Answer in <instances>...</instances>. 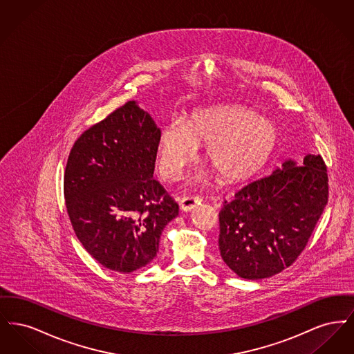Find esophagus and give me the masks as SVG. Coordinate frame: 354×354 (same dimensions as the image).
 <instances>
[{
    "label": "esophagus",
    "mask_w": 354,
    "mask_h": 354,
    "mask_svg": "<svg viewBox=\"0 0 354 354\" xmlns=\"http://www.w3.org/2000/svg\"><path fill=\"white\" fill-rule=\"evenodd\" d=\"M201 202H202V198H199V196H185L179 201V207L182 211L188 212V211L194 209L196 205H199Z\"/></svg>",
    "instance_id": "1"
}]
</instances>
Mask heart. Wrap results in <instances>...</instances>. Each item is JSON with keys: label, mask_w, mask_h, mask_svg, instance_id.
Wrapping results in <instances>:
<instances>
[{"label": "heart", "mask_w": 354, "mask_h": 354, "mask_svg": "<svg viewBox=\"0 0 354 354\" xmlns=\"http://www.w3.org/2000/svg\"><path fill=\"white\" fill-rule=\"evenodd\" d=\"M225 182H239L261 169L276 149L277 133L268 119L239 104L194 110L180 123L172 120L159 133L156 167L160 178L176 180L196 159L198 146Z\"/></svg>", "instance_id": "obj_1"}]
</instances>
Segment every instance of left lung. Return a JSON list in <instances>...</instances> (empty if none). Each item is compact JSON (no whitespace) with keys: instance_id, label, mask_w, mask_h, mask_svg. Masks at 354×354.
Instances as JSON below:
<instances>
[{"instance_id":"left-lung-1","label":"left lung","mask_w":354,"mask_h":354,"mask_svg":"<svg viewBox=\"0 0 354 354\" xmlns=\"http://www.w3.org/2000/svg\"><path fill=\"white\" fill-rule=\"evenodd\" d=\"M326 166L308 153L270 176L254 180L224 202L219 214V250L239 277L267 279L292 266L303 252L329 195Z\"/></svg>"}]
</instances>
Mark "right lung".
Segmentation results:
<instances>
[{
    "instance_id": "right-lung-1",
    "label": "right lung",
    "mask_w": 354,
    "mask_h": 354,
    "mask_svg": "<svg viewBox=\"0 0 354 354\" xmlns=\"http://www.w3.org/2000/svg\"><path fill=\"white\" fill-rule=\"evenodd\" d=\"M160 130L129 101L81 135L68 155L64 194L84 250L107 270L130 273L155 259L179 207L152 178Z\"/></svg>"
}]
</instances>
